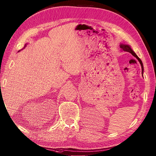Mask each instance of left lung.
Instances as JSON below:
<instances>
[{
  "instance_id": "1",
  "label": "left lung",
  "mask_w": 156,
  "mask_h": 156,
  "mask_svg": "<svg viewBox=\"0 0 156 156\" xmlns=\"http://www.w3.org/2000/svg\"><path fill=\"white\" fill-rule=\"evenodd\" d=\"M120 48L122 49V50L123 51H127V52H129V53H131V54L133 55V56H135V58H136L138 60H139V62H140V64H141V70H142V72H144V66H143V63H142V62H141V60L140 59V58L138 57V56L136 55V54H135V53L131 49V48H130V46H129V45H124V44H122V45H121V46H120Z\"/></svg>"
}]
</instances>
